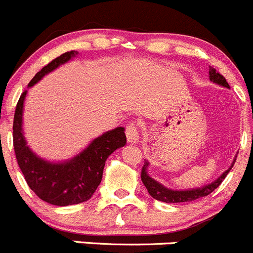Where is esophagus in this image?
<instances>
[{
	"label": "esophagus",
	"instance_id": "obj_1",
	"mask_svg": "<svg viewBox=\"0 0 253 253\" xmlns=\"http://www.w3.org/2000/svg\"><path fill=\"white\" fill-rule=\"evenodd\" d=\"M126 139L129 144H136L139 141V131H137V126L134 123H130L126 127Z\"/></svg>",
	"mask_w": 253,
	"mask_h": 253
}]
</instances>
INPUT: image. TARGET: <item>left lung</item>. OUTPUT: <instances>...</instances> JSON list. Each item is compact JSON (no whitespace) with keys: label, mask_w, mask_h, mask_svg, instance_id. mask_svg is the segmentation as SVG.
I'll use <instances>...</instances> for the list:
<instances>
[{"label":"left lung","mask_w":253,"mask_h":253,"mask_svg":"<svg viewBox=\"0 0 253 253\" xmlns=\"http://www.w3.org/2000/svg\"><path fill=\"white\" fill-rule=\"evenodd\" d=\"M209 80L214 84H219V86L226 87L230 88L229 84L226 82L225 77L222 75H220L219 72H216V70L209 67ZM237 155L235 156L234 161H232L231 166L226 169L225 172H222L216 179L211 182V183L204 184L202 187H197V188H189V189H171L165 187L164 184H161L160 182L155 181L154 178L149 176L147 173V167H149V161H145L144 167H142L141 171V181L144 183V186L146 187L147 192L150 193V196L152 198H155L156 201L165 202V203H183V202H193L196 199L202 198V197L209 196L212 191L217 188L220 186V183L222 182V179L227 176V173L230 172V169L234 166L235 161H236Z\"/></svg>","instance_id":"left-lung-1"}]
</instances>
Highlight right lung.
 Segmentation results:
<instances>
[{
  "label": "right lung",
  "mask_w": 253,
  "mask_h": 253,
  "mask_svg": "<svg viewBox=\"0 0 253 253\" xmlns=\"http://www.w3.org/2000/svg\"><path fill=\"white\" fill-rule=\"evenodd\" d=\"M77 55V51H67L57 56L32 79L28 88ZM27 92L24 91L19 97L13 119L14 152L27 184L42 201L52 206L66 207L88 201L101 183L109 155L126 144V129L118 126L103 132L71 159L47 161L32 151L24 137L23 108Z\"/></svg>",
  "instance_id": "add662e5"
}]
</instances>
